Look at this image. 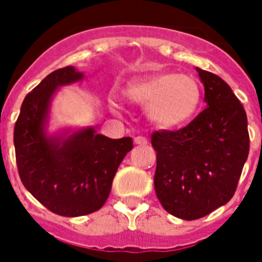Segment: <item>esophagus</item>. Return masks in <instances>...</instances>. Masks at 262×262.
I'll use <instances>...</instances> for the list:
<instances>
[{
	"mask_svg": "<svg viewBox=\"0 0 262 262\" xmlns=\"http://www.w3.org/2000/svg\"><path fill=\"white\" fill-rule=\"evenodd\" d=\"M135 143L137 144V145H147L148 140L147 137H144V136H137V137H135Z\"/></svg>",
	"mask_w": 262,
	"mask_h": 262,
	"instance_id": "obj_1",
	"label": "esophagus"
}]
</instances>
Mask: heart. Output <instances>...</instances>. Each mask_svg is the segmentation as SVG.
<instances>
[{
    "mask_svg": "<svg viewBox=\"0 0 262 262\" xmlns=\"http://www.w3.org/2000/svg\"><path fill=\"white\" fill-rule=\"evenodd\" d=\"M126 96L145 107L149 119L158 126L177 127L194 117L201 102V90L190 76L162 73L130 81Z\"/></svg>",
    "mask_w": 262,
    "mask_h": 262,
    "instance_id": "b5f03b06",
    "label": "heart"
}]
</instances>
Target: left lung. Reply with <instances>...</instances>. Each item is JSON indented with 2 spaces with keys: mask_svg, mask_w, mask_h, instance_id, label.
<instances>
[{
  "mask_svg": "<svg viewBox=\"0 0 262 262\" xmlns=\"http://www.w3.org/2000/svg\"><path fill=\"white\" fill-rule=\"evenodd\" d=\"M207 108L178 130L154 132L155 191L168 213L195 220L227 204L249 155L248 117L224 80L197 68Z\"/></svg>",
  "mask_w": 262,
  "mask_h": 262,
  "instance_id": "left-lung-1",
  "label": "left lung"
}]
</instances>
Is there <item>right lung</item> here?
<instances>
[{
  "instance_id": "1",
  "label": "right lung",
  "mask_w": 262,
  "mask_h": 262,
  "mask_svg": "<svg viewBox=\"0 0 262 262\" xmlns=\"http://www.w3.org/2000/svg\"><path fill=\"white\" fill-rule=\"evenodd\" d=\"M83 77L73 67L45 77L24 99L13 133L23 185L49 211L68 217L88 215L103 207L119 164L133 148L130 137L108 139L94 127L68 137L46 135L57 88Z\"/></svg>"
}]
</instances>
